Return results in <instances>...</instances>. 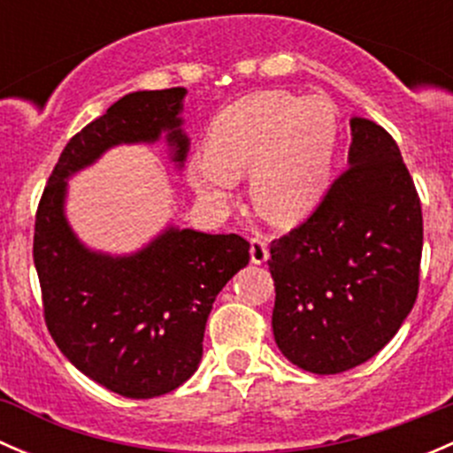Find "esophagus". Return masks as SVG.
<instances>
[{
	"mask_svg": "<svg viewBox=\"0 0 453 453\" xmlns=\"http://www.w3.org/2000/svg\"><path fill=\"white\" fill-rule=\"evenodd\" d=\"M250 256H252L254 265H263L265 260L269 258V248H267V239H265V236H256V239H252Z\"/></svg>",
	"mask_w": 453,
	"mask_h": 453,
	"instance_id": "esophagus-1",
	"label": "esophagus"
}]
</instances>
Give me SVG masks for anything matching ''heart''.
I'll return each mask as SVG.
<instances>
[{
  "label": "heart",
  "mask_w": 453,
  "mask_h": 453,
  "mask_svg": "<svg viewBox=\"0 0 453 453\" xmlns=\"http://www.w3.org/2000/svg\"><path fill=\"white\" fill-rule=\"evenodd\" d=\"M335 138V111L324 98L260 91L219 113L203 157L188 164V181L199 197L226 203L232 181L250 175L256 212L291 226L322 199Z\"/></svg>",
  "instance_id": "obj_1"
}]
</instances>
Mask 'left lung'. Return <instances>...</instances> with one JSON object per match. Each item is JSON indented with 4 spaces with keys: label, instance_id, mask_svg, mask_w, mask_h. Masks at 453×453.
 <instances>
[{
    "label": "left lung",
    "instance_id": "obj_1",
    "mask_svg": "<svg viewBox=\"0 0 453 453\" xmlns=\"http://www.w3.org/2000/svg\"><path fill=\"white\" fill-rule=\"evenodd\" d=\"M349 168L318 208L272 243V328L298 368L337 374L377 355L418 294L423 214L392 135L350 118Z\"/></svg>",
    "mask_w": 453,
    "mask_h": 453
}]
</instances>
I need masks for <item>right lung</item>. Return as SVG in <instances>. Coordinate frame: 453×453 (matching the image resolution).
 <instances>
[{
    "mask_svg": "<svg viewBox=\"0 0 453 453\" xmlns=\"http://www.w3.org/2000/svg\"><path fill=\"white\" fill-rule=\"evenodd\" d=\"M184 96L173 87L113 103L67 142L36 210L32 256L50 335L81 372L129 399L166 395L193 377L214 298L250 263V243L168 226L134 254L94 252L67 223V180L111 146L150 144L162 134L184 166Z\"/></svg>",
    "mask_w": 453,
    "mask_h": 453,
    "instance_id": "add662e5",
    "label": "right lung"
}]
</instances>
